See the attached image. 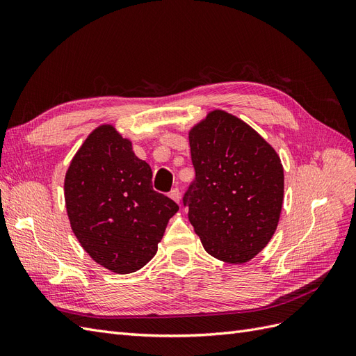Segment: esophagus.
Instances as JSON below:
<instances>
[{
  "label": "esophagus",
  "mask_w": 356,
  "mask_h": 356,
  "mask_svg": "<svg viewBox=\"0 0 356 356\" xmlns=\"http://www.w3.org/2000/svg\"><path fill=\"white\" fill-rule=\"evenodd\" d=\"M169 197L179 204V202H181V195H179V190H178V188H174V190H172V191L169 193Z\"/></svg>",
  "instance_id": "esophagus-1"
}]
</instances>
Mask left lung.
<instances>
[{
  "mask_svg": "<svg viewBox=\"0 0 356 356\" xmlns=\"http://www.w3.org/2000/svg\"><path fill=\"white\" fill-rule=\"evenodd\" d=\"M196 179L186 193L188 220L209 255L243 264L276 232L284 203V168L255 129L212 110L188 131Z\"/></svg>",
  "mask_w": 356,
  "mask_h": 356,
  "instance_id": "8db88e82",
  "label": "left lung"
}]
</instances>
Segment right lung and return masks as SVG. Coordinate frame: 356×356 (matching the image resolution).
Instances as JSON below:
<instances>
[{
	"instance_id": "obj_1",
	"label": "right lung",
	"mask_w": 356,
	"mask_h": 356,
	"mask_svg": "<svg viewBox=\"0 0 356 356\" xmlns=\"http://www.w3.org/2000/svg\"><path fill=\"white\" fill-rule=\"evenodd\" d=\"M153 172L114 124H101L74 154L63 179L72 233L95 263L117 275L156 255L178 204L156 193Z\"/></svg>"
}]
</instances>
